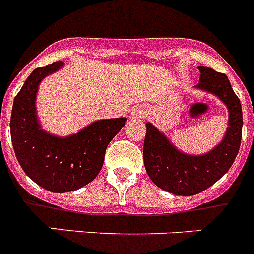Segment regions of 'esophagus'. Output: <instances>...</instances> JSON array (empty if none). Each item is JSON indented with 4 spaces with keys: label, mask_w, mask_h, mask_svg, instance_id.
<instances>
[{
    "label": "esophagus",
    "mask_w": 254,
    "mask_h": 254,
    "mask_svg": "<svg viewBox=\"0 0 254 254\" xmlns=\"http://www.w3.org/2000/svg\"><path fill=\"white\" fill-rule=\"evenodd\" d=\"M132 117H133L134 120H143L146 117V111L143 108H136L133 113H132Z\"/></svg>",
    "instance_id": "34e87169"
}]
</instances>
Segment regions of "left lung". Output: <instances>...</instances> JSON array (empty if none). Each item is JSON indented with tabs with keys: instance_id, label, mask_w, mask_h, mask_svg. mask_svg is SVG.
Returning a JSON list of instances; mask_svg holds the SVG:
<instances>
[{
	"instance_id": "left-lung-1",
	"label": "left lung",
	"mask_w": 254,
	"mask_h": 254,
	"mask_svg": "<svg viewBox=\"0 0 254 254\" xmlns=\"http://www.w3.org/2000/svg\"><path fill=\"white\" fill-rule=\"evenodd\" d=\"M198 69L201 76L197 89L214 94L228 108L229 127L223 141L206 154L188 155L179 151L154 125L146 123L143 164L147 174L159 188L178 196H193L211 187L232 167L241 147V100L226 75L208 67Z\"/></svg>"
}]
</instances>
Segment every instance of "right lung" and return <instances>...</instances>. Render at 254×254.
<instances>
[{"label":"right lung","mask_w":254,"mask_h":254,"mask_svg":"<svg viewBox=\"0 0 254 254\" xmlns=\"http://www.w3.org/2000/svg\"><path fill=\"white\" fill-rule=\"evenodd\" d=\"M61 67L58 61L29 75L15 96L10 121L12 146L22 170L55 193L76 190L94 181L103 167L107 146L126 123V118L99 120L67 137L42 129L35 108L38 86Z\"/></svg>","instance_id":"right-lung-1"}]
</instances>
